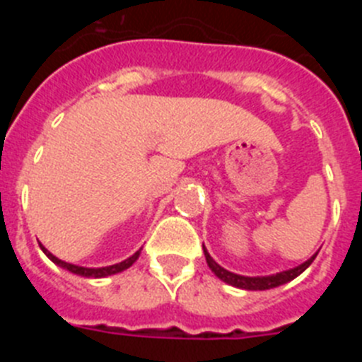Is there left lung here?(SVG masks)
I'll return each mask as SVG.
<instances>
[{
    "label": "left lung",
    "mask_w": 362,
    "mask_h": 362,
    "mask_svg": "<svg viewBox=\"0 0 362 362\" xmlns=\"http://www.w3.org/2000/svg\"><path fill=\"white\" fill-rule=\"evenodd\" d=\"M203 250H204V246H203ZM315 255H313V257H310L306 263L299 264V267L292 268V270L281 272V274H276V276L245 277V276H238V274H232V272H228V270H225L223 267H219V264H217L216 261L210 257L209 252L204 250V257H206V263H209L210 270H212L221 281H225V283L232 284V286H235V288H243V290H270V288H276V286H281V284H284V283H288V281L296 279L299 274H303V272H305L306 268L313 263Z\"/></svg>",
    "instance_id": "1"
}]
</instances>
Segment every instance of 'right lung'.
<instances>
[{
  "label": "right lung",
  "instance_id": "right-lung-1",
  "mask_svg": "<svg viewBox=\"0 0 362 362\" xmlns=\"http://www.w3.org/2000/svg\"><path fill=\"white\" fill-rule=\"evenodd\" d=\"M40 246H41V250H43L45 254H47V257H49L50 261H52V263H56L57 267L65 268V270L72 272V274H78V276H83V277H107V276H112V274H117V272L127 270V268L132 267V264L136 263V259L139 257V252H141V250L136 252V254H134L132 257L124 259V261H121V263H117V264H112V267H103V268H83V267H76V264L65 263V261H62V259L54 257V255L50 254V252L47 250V248H45L43 245H40Z\"/></svg>",
  "mask_w": 362,
  "mask_h": 362
}]
</instances>
